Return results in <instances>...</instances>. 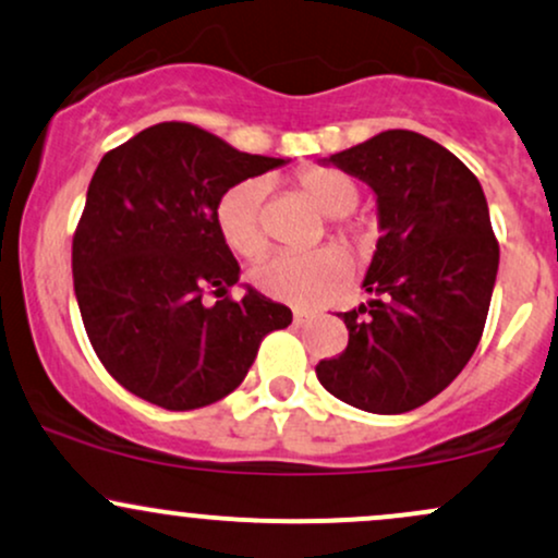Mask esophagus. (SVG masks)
I'll list each match as a JSON object with an SVG mask.
<instances>
[{"mask_svg":"<svg viewBox=\"0 0 558 558\" xmlns=\"http://www.w3.org/2000/svg\"><path fill=\"white\" fill-rule=\"evenodd\" d=\"M310 323H312L310 312H304V310L293 312V325H299V328H301V325H310Z\"/></svg>","mask_w":558,"mask_h":558,"instance_id":"34e87169","label":"esophagus"}]
</instances>
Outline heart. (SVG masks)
Here are the masks:
<instances>
[{"label":"heart","instance_id":"1","mask_svg":"<svg viewBox=\"0 0 558 558\" xmlns=\"http://www.w3.org/2000/svg\"><path fill=\"white\" fill-rule=\"evenodd\" d=\"M296 189L325 217H336L338 239L356 248L369 246V233L345 220L360 204V185L336 168H304L296 175ZM267 183L259 178L230 185L217 202V228L235 254L254 259L267 248V230L262 222ZM351 275V259L341 246H323L310 254H275L254 267V283L280 301L310 306L328 299Z\"/></svg>","mask_w":558,"mask_h":558}]
</instances>
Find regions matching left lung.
I'll list each match as a JSON object with an SVG mask.
<instances>
[{"label":"left lung","mask_w":558,"mask_h":558,"mask_svg":"<svg viewBox=\"0 0 558 558\" xmlns=\"http://www.w3.org/2000/svg\"><path fill=\"white\" fill-rule=\"evenodd\" d=\"M377 196L367 304L341 312L349 345L317 364L336 399L373 414L412 412L475 354L496 286L498 241L483 185L446 146L383 131L328 159Z\"/></svg>","instance_id":"obj_1"}]
</instances>
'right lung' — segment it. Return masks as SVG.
<instances>
[{
    "instance_id": "1",
    "label": "right lung",
    "mask_w": 558,
    "mask_h": 558,
    "mask_svg": "<svg viewBox=\"0 0 558 558\" xmlns=\"http://www.w3.org/2000/svg\"><path fill=\"white\" fill-rule=\"evenodd\" d=\"M280 165L191 123L151 125L101 157L73 235V286L96 356L138 399L170 412L226 399L262 338L291 325V310L254 288L228 296L241 267L215 217L230 185Z\"/></svg>"
}]
</instances>
